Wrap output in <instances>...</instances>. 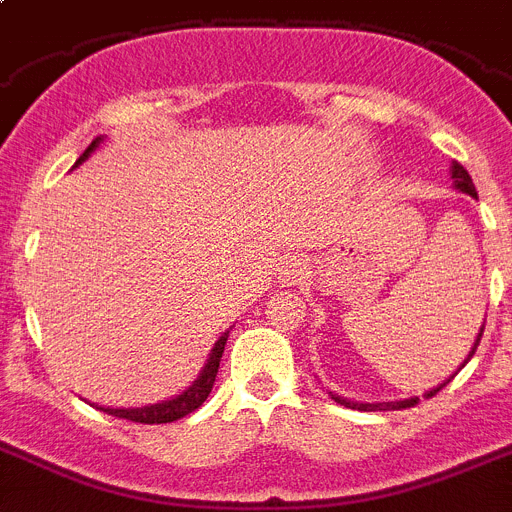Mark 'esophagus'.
<instances>
[{
  "label": "esophagus",
  "instance_id": "esophagus-1",
  "mask_svg": "<svg viewBox=\"0 0 512 512\" xmlns=\"http://www.w3.org/2000/svg\"><path fill=\"white\" fill-rule=\"evenodd\" d=\"M301 275H304V268H301V262L286 260L281 265V270H278V281H281L283 286H288V283L301 281Z\"/></svg>",
  "mask_w": 512,
  "mask_h": 512
}]
</instances>
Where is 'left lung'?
I'll return each mask as SVG.
<instances>
[{"instance_id":"obj_1","label":"left lung","mask_w":512,"mask_h":512,"mask_svg":"<svg viewBox=\"0 0 512 512\" xmlns=\"http://www.w3.org/2000/svg\"><path fill=\"white\" fill-rule=\"evenodd\" d=\"M451 177H453V185H456V190H461V193L471 195V198H477V190H474V182H471L469 172H466L459 162H456V164H453V167H451ZM482 332H484V327H482V330H479L477 342H474V348H471L469 358H471V355H474V353H477V345H479V340H482ZM469 358H466L464 363H469ZM464 363H461V366H464ZM451 379H453V376H451ZM451 379H448V381H451ZM448 381H446V384H448ZM446 384L435 386V389H433V391H428V394H425V397H435V394H438V391H441L443 386H446ZM330 397L335 399L337 404H345V407H353V410H361V412H376V410H407V407H415V404L420 402V399H417V397H412V399H402V402L366 404V402H350V399H342V397H337V394H332V391H330Z\"/></svg>"}]
</instances>
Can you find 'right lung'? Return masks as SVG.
<instances>
[{
  "label": "right lung",
  "instance_id": "add662e5",
  "mask_svg": "<svg viewBox=\"0 0 512 512\" xmlns=\"http://www.w3.org/2000/svg\"><path fill=\"white\" fill-rule=\"evenodd\" d=\"M100 144V139L92 141L87 149H84L82 157L77 159V164H82L84 159L90 157L92 149ZM224 345H226V332L219 337L216 342V348L211 350V358H208L206 368L201 371V376L195 379L193 386L182 391L180 397L175 399H167V402H159V404H151V407H136V410H110V407H97V410L108 412L113 417H123V420H131V422H146V425H159V422H175L180 417L190 415L201 407L203 402L208 399L213 389V381H216V373H219V363H221V355H224Z\"/></svg>",
  "mask_w": 512,
  "mask_h": 512
}]
</instances>
